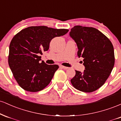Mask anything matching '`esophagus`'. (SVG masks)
Listing matches in <instances>:
<instances>
[{"label":"esophagus","instance_id":"esophagus-1","mask_svg":"<svg viewBox=\"0 0 121 121\" xmlns=\"http://www.w3.org/2000/svg\"><path fill=\"white\" fill-rule=\"evenodd\" d=\"M60 68H61L64 69H68L69 68L68 67H66V66H62V65H60Z\"/></svg>","mask_w":121,"mask_h":121}]
</instances>
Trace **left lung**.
<instances>
[{"label": "left lung", "instance_id": "1", "mask_svg": "<svg viewBox=\"0 0 121 121\" xmlns=\"http://www.w3.org/2000/svg\"><path fill=\"white\" fill-rule=\"evenodd\" d=\"M69 36L76 43L78 57L84 58L85 70H76L70 80L78 91L90 93L102 86L108 78L114 65L113 44L106 36L93 27L75 26Z\"/></svg>", "mask_w": 121, "mask_h": 121}]
</instances>
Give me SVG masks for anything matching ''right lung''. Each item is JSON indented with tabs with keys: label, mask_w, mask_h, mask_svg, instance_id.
Listing matches in <instances>:
<instances>
[{
	"label": "right lung",
	"mask_w": 121,
	"mask_h": 121,
	"mask_svg": "<svg viewBox=\"0 0 121 121\" xmlns=\"http://www.w3.org/2000/svg\"><path fill=\"white\" fill-rule=\"evenodd\" d=\"M68 31L66 29L32 26L22 30L13 37L9 45L8 64L22 88L36 92L49 84L59 66L40 62V55L49 49L52 39L64 35Z\"/></svg>",
	"instance_id": "right-lung-1"
}]
</instances>
